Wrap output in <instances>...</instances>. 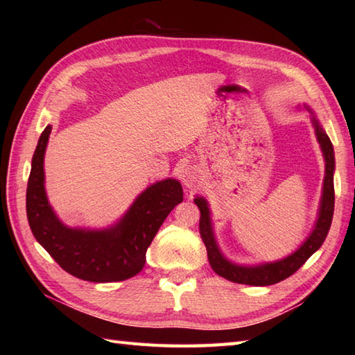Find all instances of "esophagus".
<instances>
[{"label": "esophagus", "mask_w": 355, "mask_h": 355, "mask_svg": "<svg viewBox=\"0 0 355 355\" xmlns=\"http://www.w3.org/2000/svg\"><path fill=\"white\" fill-rule=\"evenodd\" d=\"M200 171L197 168H192V166L183 169L182 172V182L186 187H189V189L197 187V184L200 183Z\"/></svg>", "instance_id": "34e87169"}]
</instances>
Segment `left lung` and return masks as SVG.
<instances>
[{
    "label": "left lung",
    "mask_w": 355,
    "mask_h": 355,
    "mask_svg": "<svg viewBox=\"0 0 355 355\" xmlns=\"http://www.w3.org/2000/svg\"><path fill=\"white\" fill-rule=\"evenodd\" d=\"M305 108L313 114L311 120L315 130V137H318V141L320 143L323 158H325V180H323V191L318 221H315L310 236L305 239V243L300 245L296 252H293L284 259L259 263V266H239V263L225 259L220 250V247L216 244L207 201L202 197H197L193 200L201 214L200 235L202 238V243L206 245L210 267L214 268L216 275L227 279V281L254 286H266L281 282L293 273H296V271L306 262V259L310 258L314 252L319 250L328 235L334 214V148L325 130H323L322 125L319 123V120L315 119L314 112L308 108L306 105Z\"/></svg>",
    "instance_id": "8db88e82"
}]
</instances>
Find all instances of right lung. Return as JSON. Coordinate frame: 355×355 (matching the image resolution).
Returning a JSON list of instances; mask_svg holds the SVG:
<instances>
[{
    "mask_svg": "<svg viewBox=\"0 0 355 355\" xmlns=\"http://www.w3.org/2000/svg\"><path fill=\"white\" fill-rule=\"evenodd\" d=\"M50 132L49 125L37 140L27 183V220L33 236L67 273L84 281L117 282L140 273L155 233L183 201L182 184L173 178L150 184L108 229H71L59 220L45 193L44 155Z\"/></svg>",
    "mask_w": 355,
    "mask_h": 355,
    "instance_id": "obj_1",
    "label": "right lung"
}]
</instances>
